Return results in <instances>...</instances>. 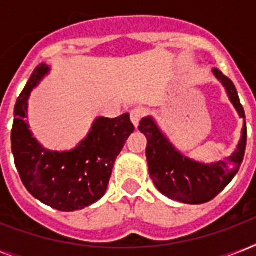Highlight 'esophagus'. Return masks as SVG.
I'll return each mask as SVG.
<instances>
[{
    "instance_id": "esophagus-1",
    "label": "esophagus",
    "mask_w": 256,
    "mask_h": 256,
    "mask_svg": "<svg viewBox=\"0 0 256 256\" xmlns=\"http://www.w3.org/2000/svg\"><path fill=\"white\" fill-rule=\"evenodd\" d=\"M144 108H140V106H138V108H134L132 112H130L132 122L134 124V126H136V128H138V124H140V120L144 118Z\"/></svg>"
}]
</instances>
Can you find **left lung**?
Listing matches in <instances>:
<instances>
[{
	"label": "left lung",
	"instance_id": "1",
	"mask_svg": "<svg viewBox=\"0 0 256 256\" xmlns=\"http://www.w3.org/2000/svg\"><path fill=\"white\" fill-rule=\"evenodd\" d=\"M212 72L226 88L230 100L240 118H246L232 81L220 70L214 69ZM140 130L148 138L146 156L148 174L156 187L164 196L186 204H202L214 199L238 172L246 152V124L243 128L238 150L226 160L211 164L191 160L176 152L150 116L140 120Z\"/></svg>",
	"mask_w": 256,
	"mask_h": 256
}]
</instances>
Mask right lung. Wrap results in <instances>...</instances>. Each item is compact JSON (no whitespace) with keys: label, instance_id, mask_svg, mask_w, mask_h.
<instances>
[{"label":"right lung","instance_id":"1","mask_svg":"<svg viewBox=\"0 0 256 256\" xmlns=\"http://www.w3.org/2000/svg\"><path fill=\"white\" fill-rule=\"evenodd\" d=\"M49 68L38 65L14 106L12 152L26 190L34 198L60 211L82 210L106 192L116 156L134 132L130 114L100 116L92 132L70 152H48L32 136L28 124V100Z\"/></svg>","mask_w":256,"mask_h":256}]
</instances>
